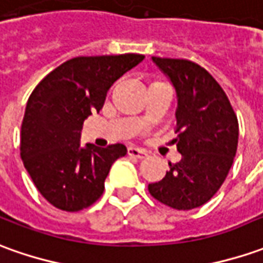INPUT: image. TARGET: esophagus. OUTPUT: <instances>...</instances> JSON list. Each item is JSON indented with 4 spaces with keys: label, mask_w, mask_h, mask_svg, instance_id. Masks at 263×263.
Segmentation results:
<instances>
[{
    "label": "esophagus",
    "mask_w": 263,
    "mask_h": 263,
    "mask_svg": "<svg viewBox=\"0 0 263 263\" xmlns=\"http://www.w3.org/2000/svg\"><path fill=\"white\" fill-rule=\"evenodd\" d=\"M128 154L131 157H135V158H139V160H144L148 157V153L145 149H141V148H137V146H129L128 148Z\"/></svg>",
    "instance_id": "obj_1"
}]
</instances>
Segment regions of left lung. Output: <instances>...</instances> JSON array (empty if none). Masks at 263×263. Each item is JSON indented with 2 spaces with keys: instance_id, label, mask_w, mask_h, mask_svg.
I'll list each match as a JSON object with an SVG mask.
<instances>
[{
  "instance_id": "obj_1",
  "label": "left lung",
  "mask_w": 263,
  "mask_h": 263,
  "mask_svg": "<svg viewBox=\"0 0 263 263\" xmlns=\"http://www.w3.org/2000/svg\"><path fill=\"white\" fill-rule=\"evenodd\" d=\"M174 85L178 134L173 144L181 161L158 183L148 184L155 200L176 210L203 206L220 189L236 155L239 124L224 90L201 66L185 59L153 57Z\"/></svg>"
}]
</instances>
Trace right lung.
<instances>
[{
    "instance_id": "obj_1",
    "label": "right lung",
    "mask_w": 263,
    "mask_h": 263,
    "mask_svg": "<svg viewBox=\"0 0 263 263\" xmlns=\"http://www.w3.org/2000/svg\"><path fill=\"white\" fill-rule=\"evenodd\" d=\"M142 59L134 53L74 57L50 71L30 95L20 155L50 204L79 212L102 196L110 165L126 154V146L82 148L80 131L83 121L102 109L109 87Z\"/></svg>"
}]
</instances>
